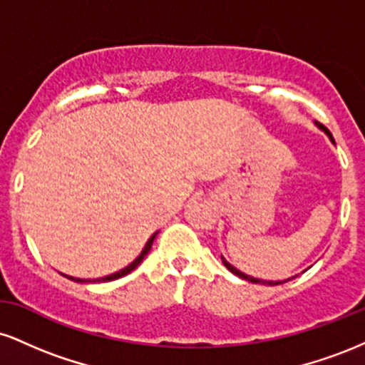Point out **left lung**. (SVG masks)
Listing matches in <instances>:
<instances>
[{
	"mask_svg": "<svg viewBox=\"0 0 365 365\" xmlns=\"http://www.w3.org/2000/svg\"><path fill=\"white\" fill-rule=\"evenodd\" d=\"M316 127L317 128H319V130H322V132H324L326 133V135H328L329 137V140L331 142H333V144H334V139H333V135H331V132H329V130L328 128H326L324 127V125H321V123H317V121H316ZM221 261H223V264H225V266L226 267H228V269L230 271H232V273L233 274H237L238 276V278H242V279H247V282H250V283H261V284H269V287H274V284H282V283H287V282H290V279H293V278H295V276H292V278H287V279H278V282H271V279H259V278H254V276H249V274H245V273H242V271L240 269H237V267L235 266H232V264H230L228 261H226V259L223 257V255H221Z\"/></svg>",
	"mask_w": 365,
	"mask_h": 365,
	"instance_id": "obj_1",
	"label": "left lung"
}]
</instances>
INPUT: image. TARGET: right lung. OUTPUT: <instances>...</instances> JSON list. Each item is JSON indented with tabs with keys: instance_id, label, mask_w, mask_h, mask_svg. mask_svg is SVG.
Segmentation results:
<instances>
[{
	"instance_id": "obj_1",
	"label": "right lung",
	"mask_w": 365,
	"mask_h": 365,
	"mask_svg": "<svg viewBox=\"0 0 365 365\" xmlns=\"http://www.w3.org/2000/svg\"><path fill=\"white\" fill-rule=\"evenodd\" d=\"M156 235H158V232L156 233H153V235H150V238L148 242H145V245H144V249H142V252L137 255L135 259H133L132 262L128 264V266H125L123 269H120V271H116V273H111V274H108V276H104V278H98V279H82V278H73V276H68V274H63L65 276V278H68V279H72V282H77V283H94V282H113V279H118V278H121V276H125V274H128V273H132L133 269H135L137 266H139V264L144 261V257L145 255L149 254V250H150V245H153V242H154V238H156Z\"/></svg>"
}]
</instances>
